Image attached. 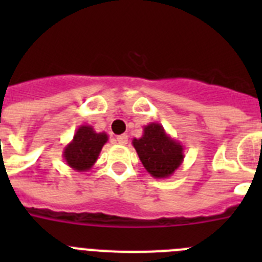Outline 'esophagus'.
<instances>
[{"label":"esophagus","mask_w":262,"mask_h":262,"mask_svg":"<svg viewBox=\"0 0 262 262\" xmlns=\"http://www.w3.org/2000/svg\"><path fill=\"white\" fill-rule=\"evenodd\" d=\"M117 142L122 145H126L128 143V136L127 135H119L117 136Z\"/></svg>","instance_id":"1"}]
</instances>
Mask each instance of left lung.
<instances>
[{
  "label": "left lung",
  "instance_id": "obj_1",
  "mask_svg": "<svg viewBox=\"0 0 262 262\" xmlns=\"http://www.w3.org/2000/svg\"><path fill=\"white\" fill-rule=\"evenodd\" d=\"M133 145L145 170L155 178L170 177L184 161L181 143L170 138L157 122L144 126L142 138H134Z\"/></svg>",
  "mask_w": 262,
  "mask_h": 262
}]
</instances>
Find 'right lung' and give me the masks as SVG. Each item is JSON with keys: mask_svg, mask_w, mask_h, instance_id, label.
<instances>
[{"mask_svg": "<svg viewBox=\"0 0 262 262\" xmlns=\"http://www.w3.org/2000/svg\"><path fill=\"white\" fill-rule=\"evenodd\" d=\"M107 140L106 133H97L89 124H82L76 129L73 139L66 145L62 157L68 166L76 172H88L96 164Z\"/></svg>", "mask_w": 262, "mask_h": 262, "instance_id": "obj_1", "label": "right lung"}]
</instances>
